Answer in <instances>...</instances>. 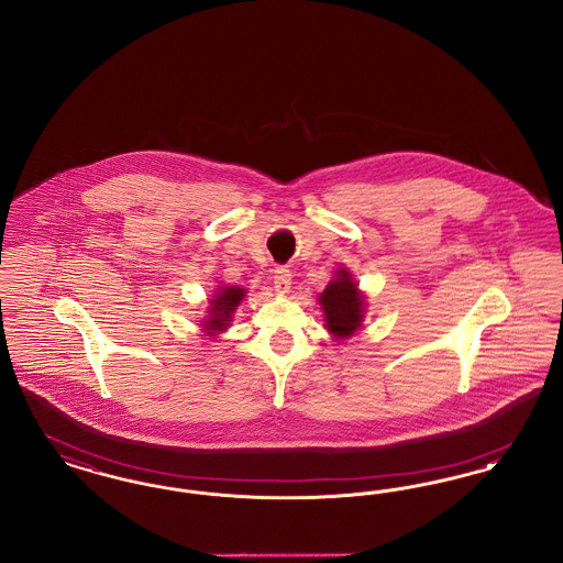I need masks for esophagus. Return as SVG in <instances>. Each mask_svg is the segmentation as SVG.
<instances>
[{
  "label": "esophagus",
  "mask_w": 563,
  "mask_h": 563,
  "mask_svg": "<svg viewBox=\"0 0 563 563\" xmlns=\"http://www.w3.org/2000/svg\"><path fill=\"white\" fill-rule=\"evenodd\" d=\"M291 278H294L291 269H276V272H274V289H276L278 294H289V289H291Z\"/></svg>",
  "instance_id": "esophagus-1"
}]
</instances>
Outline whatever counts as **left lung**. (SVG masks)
Masks as SVG:
<instances>
[{
    "label": "left lung",
    "mask_w": 563,
    "mask_h": 563,
    "mask_svg": "<svg viewBox=\"0 0 563 563\" xmlns=\"http://www.w3.org/2000/svg\"><path fill=\"white\" fill-rule=\"evenodd\" d=\"M319 301L327 322L324 327L333 338H350L365 319V297L346 268L335 272L333 280L319 295Z\"/></svg>",
    "instance_id": "obj_1"
}]
</instances>
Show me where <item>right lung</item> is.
<instances>
[{
  "label": "right lung",
  "instance_id": "1",
  "mask_svg": "<svg viewBox=\"0 0 563 563\" xmlns=\"http://www.w3.org/2000/svg\"><path fill=\"white\" fill-rule=\"evenodd\" d=\"M244 289L241 287H219L214 291L213 299H209V314L202 319V331H207V335L214 338L217 333L225 331L232 322V314L239 308V303L244 297Z\"/></svg>",
  "mask_w": 563,
  "mask_h": 563
}]
</instances>
